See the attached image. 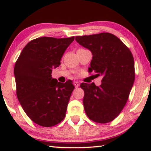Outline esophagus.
I'll list each match as a JSON object with an SVG mask.
<instances>
[{
	"label": "esophagus",
	"instance_id": "1",
	"mask_svg": "<svg viewBox=\"0 0 151 151\" xmlns=\"http://www.w3.org/2000/svg\"><path fill=\"white\" fill-rule=\"evenodd\" d=\"M74 86H75L76 88L79 87V82H78V81H74Z\"/></svg>",
	"mask_w": 151,
	"mask_h": 151
}]
</instances>
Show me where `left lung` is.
Listing matches in <instances>:
<instances>
[{"mask_svg":"<svg viewBox=\"0 0 151 151\" xmlns=\"http://www.w3.org/2000/svg\"><path fill=\"white\" fill-rule=\"evenodd\" d=\"M75 40L92 53L89 72L103 77L99 86L94 83L81 84L86 115L94 122H110L124 108L134 82L132 53L119 38L109 32L77 36Z\"/></svg>","mask_w":151,"mask_h":151,"instance_id":"8db88e82","label":"left lung"}]
</instances>
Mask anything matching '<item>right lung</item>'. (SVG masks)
<instances>
[{
	"label": "right lung",
	"mask_w": 151,
	"mask_h": 151,
	"mask_svg": "<svg viewBox=\"0 0 151 151\" xmlns=\"http://www.w3.org/2000/svg\"><path fill=\"white\" fill-rule=\"evenodd\" d=\"M74 37H42L26 45L15 65L16 93L24 111L35 124L50 127L65 119L74 86L68 80L52 79V69L60 60Z\"/></svg>",
	"instance_id": "1"
}]
</instances>
